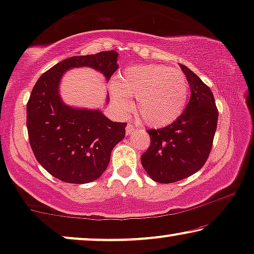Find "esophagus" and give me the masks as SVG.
Returning a JSON list of instances; mask_svg holds the SVG:
<instances>
[{"label": "esophagus", "mask_w": 254, "mask_h": 254, "mask_svg": "<svg viewBox=\"0 0 254 254\" xmlns=\"http://www.w3.org/2000/svg\"><path fill=\"white\" fill-rule=\"evenodd\" d=\"M135 129H136V126H134V125L131 124V123H128L127 127H126V133H127V135H129V134L133 133V131H135Z\"/></svg>", "instance_id": "esophagus-1"}]
</instances>
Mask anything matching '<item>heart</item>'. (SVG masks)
Masks as SVG:
<instances>
[{
	"instance_id": "obj_1",
	"label": "heart",
	"mask_w": 254,
	"mask_h": 254,
	"mask_svg": "<svg viewBox=\"0 0 254 254\" xmlns=\"http://www.w3.org/2000/svg\"><path fill=\"white\" fill-rule=\"evenodd\" d=\"M112 97L123 111L130 107L128 97L135 98L136 116L149 126L162 127L185 110L189 82L182 71L169 65H133L118 76Z\"/></svg>"
}]
</instances>
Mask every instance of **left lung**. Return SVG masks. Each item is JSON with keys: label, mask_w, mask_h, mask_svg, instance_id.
Segmentation results:
<instances>
[{"label": "left lung", "mask_w": 254, "mask_h": 254, "mask_svg": "<svg viewBox=\"0 0 254 254\" xmlns=\"http://www.w3.org/2000/svg\"><path fill=\"white\" fill-rule=\"evenodd\" d=\"M190 88L185 111L169 126L147 130L150 145L141 163L152 180L171 184L194 175L204 165L213 147L218 111L213 92L199 76L180 64Z\"/></svg>", "instance_id": "obj_1"}]
</instances>
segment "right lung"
<instances>
[{"mask_svg":"<svg viewBox=\"0 0 254 254\" xmlns=\"http://www.w3.org/2000/svg\"><path fill=\"white\" fill-rule=\"evenodd\" d=\"M116 51L71 57L44 72L33 86L26 105L30 145L39 164L62 182L86 184L98 179L113 148L125 137L127 125L113 123L99 110L65 105L59 93L62 75L68 69L90 67L109 81L118 69Z\"/></svg>","mask_w":254,"mask_h":254,"instance_id":"1","label":"right lung"}]
</instances>
